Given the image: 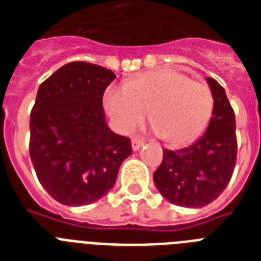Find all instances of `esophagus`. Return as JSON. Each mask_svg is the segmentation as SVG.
I'll return each mask as SVG.
<instances>
[{
    "instance_id": "esophagus-1",
    "label": "esophagus",
    "mask_w": 261,
    "mask_h": 261,
    "mask_svg": "<svg viewBox=\"0 0 261 261\" xmlns=\"http://www.w3.org/2000/svg\"><path fill=\"white\" fill-rule=\"evenodd\" d=\"M131 145H133L134 150H139L145 145V139L139 138V137H134V138L131 139Z\"/></svg>"
}]
</instances>
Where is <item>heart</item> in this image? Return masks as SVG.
Instances as JSON below:
<instances>
[{"label":"heart","instance_id":"1","mask_svg":"<svg viewBox=\"0 0 261 261\" xmlns=\"http://www.w3.org/2000/svg\"><path fill=\"white\" fill-rule=\"evenodd\" d=\"M102 101L122 131L137 128L149 112L151 128L174 147L195 142L214 112V96L208 85L169 69L137 75L123 89L108 88Z\"/></svg>","mask_w":261,"mask_h":261}]
</instances>
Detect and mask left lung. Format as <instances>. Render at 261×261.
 Instances as JSON below:
<instances>
[{
	"instance_id": "left-lung-1",
	"label": "left lung",
	"mask_w": 261,
	"mask_h": 261,
	"mask_svg": "<svg viewBox=\"0 0 261 261\" xmlns=\"http://www.w3.org/2000/svg\"><path fill=\"white\" fill-rule=\"evenodd\" d=\"M214 96V112L206 133L191 146L164 149L153 180L164 198L182 207H203L222 194L237 160L236 115L225 89L207 77Z\"/></svg>"
}]
</instances>
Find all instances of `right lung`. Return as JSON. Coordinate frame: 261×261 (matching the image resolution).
Wrapping results in <instances>:
<instances>
[{
    "instance_id": "right-lung-1",
    "label": "right lung",
    "mask_w": 261,
    "mask_h": 261,
    "mask_svg": "<svg viewBox=\"0 0 261 261\" xmlns=\"http://www.w3.org/2000/svg\"><path fill=\"white\" fill-rule=\"evenodd\" d=\"M116 75L70 62L40 84L30 119V155L43 188L66 206H85L114 187L131 141L107 126L102 94Z\"/></svg>"
}]
</instances>
